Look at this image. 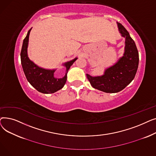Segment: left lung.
Here are the masks:
<instances>
[{
  "label": "left lung",
  "mask_w": 156,
  "mask_h": 156,
  "mask_svg": "<svg viewBox=\"0 0 156 156\" xmlns=\"http://www.w3.org/2000/svg\"><path fill=\"white\" fill-rule=\"evenodd\" d=\"M117 24L121 36L125 38L123 55L112 66L105 69L102 76L93 77L87 74L94 88L106 93H117L123 90L134 79L138 66V52L134 40L121 23Z\"/></svg>",
  "instance_id": "obj_1"
}]
</instances>
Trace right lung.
Here are the masks:
<instances>
[{
	"instance_id": "1",
	"label": "right lung",
	"mask_w": 156,
	"mask_h": 156,
	"mask_svg": "<svg viewBox=\"0 0 156 156\" xmlns=\"http://www.w3.org/2000/svg\"><path fill=\"white\" fill-rule=\"evenodd\" d=\"M31 28L29 30L27 37L23 40L21 51V61L24 75L28 82L37 91L43 94H52L61 90L67 80V73L72 64L78 58L65 62L66 74L63 78H58L54 76L55 69H46L40 68L28 57L27 48L28 45L29 35Z\"/></svg>"
}]
</instances>
